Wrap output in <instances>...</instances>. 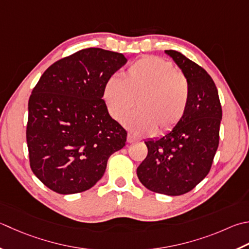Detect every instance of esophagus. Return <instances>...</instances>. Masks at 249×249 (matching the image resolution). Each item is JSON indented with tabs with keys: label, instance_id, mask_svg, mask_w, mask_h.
I'll use <instances>...</instances> for the list:
<instances>
[{
	"label": "esophagus",
	"instance_id": "obj_1",
	"mask_svg": "<svg viewBox=\"0 0 249 249\" xmlns=\"http://www.w3.org/2000/svg\"><path fill=\"white\" fill-rule=\"evenodd\" d=\"M136 141H137V138H136L135 136H133L131 134L127 135V142L128 143H133V142H136Z\"/></svg>",
	"mask_w": 249,
	"mask_h": 249
}]
</instances>
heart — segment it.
Returning a JSON list of instances; mask_svg holds the SVG:
<instances>
[{
	"mask_svg": "<svg viewBox=\"0 0 249 249\" xmlns=\"http://www.w3.org/2000/svg\"><path fill=\"white\" fill-rule=\"evenodd\" d=\"M188 80L172 63L159 57H143L124 73V79L111 75L102 87V98L109 114L122 121L134 108L138 109L124 120L134 134H165L179 125L190 104Z\"/></svg>",
	"mask_w": 249,
	"mask_h": 249,
	"instance_id": "1",
	"label": "heart"
}]
</instances>
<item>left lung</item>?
<instances>
[{"mask_svg": "<svg viewBox=\"0 0 249 249\" xmlns=\"http://www.w3.org/2000/svg\"><path fill=\"white\" fill-rule=\"evenodd\" d=\"M190 85V104L179 125L158 139L144 141L148 155L137 168L140 182L155 193L181 196L211 170L219 144L222 109L211 75L177 51H165Z\"/></svg>", "mask_w": 249, "mask_h": 249, "instance_id": "obj_1", "label": "left lung"}]
</instances>
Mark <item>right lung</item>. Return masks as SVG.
<instances>
[{
  "label": "right lung",
  "mask_w": 249,
  "mask_h": 249,
  "mask_svg": "<svg viewBox=\"0 0 249 249\" xmlns=\"http://www.w3.org/2000/svg\"><path fill=\"white\" fill-rule=\"evenodd\" d=\"M127 62L123 53L86 48L56 61L29 98L27 143L33 174L53 191L94 187L127 133L102 99L106 80Z\"/></svg>",
  "instance_id": "1"
}]
</instances>
